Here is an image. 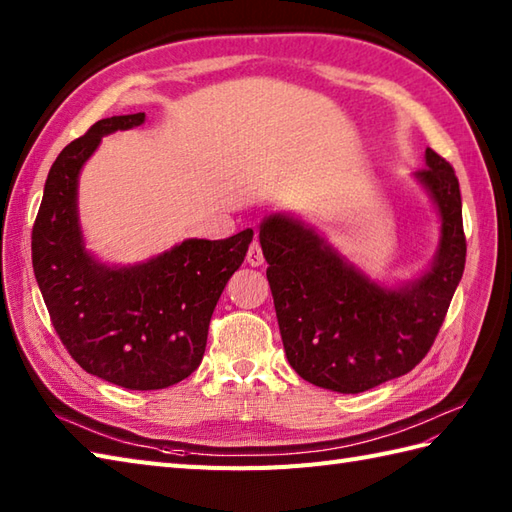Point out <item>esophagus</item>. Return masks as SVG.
Segmentation results:
<instances>
[{
    "instance_id": "obj_1",
    "label": "esophagus",
    "mask_w": 512,
    "mask_h": 512,
    "mask_svg": "<svg viewBox=\"0 0 512 512\" xmlns=\"http://www.w3.org/2000/svg\"><path fill=\"white\" fill-rule=\"evenodd\" d=\"M246 262L250 266H262L264 264V253H262V246H259V242L250 244L248 255H246Z\"/></svg>"
}]
</instances>
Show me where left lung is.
Returning a JSON list of instances; mask_svg holds the SVG:
<instances>
[{
    "instance_id": "1",
    "label": "left lung",
    "mask_w": 512,
    "mask_h": 512,
    "mask_svg": "<svg viewBox=\"0 0 512 512\" xmlns=\"http://www.w3.org/2000/svg\"><path fill=\"white\" fill-rule=\"evenodd\" d=\"M413 178L436 204L440 242L429 268L405 284H378L295 215L259 224L281 341L308 383L361 394L411 372L436 341L466 262L460 182L433 149Z\"/></svg>"
}]
</instances>
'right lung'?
Listing matches in <instances>:
<instances>
[{
	"label": "right lung",
	"mask_w": 512,
	"mask_h": 512,
	"mask_svg": "<svg viewBox=\"0 0 512 512\" xmlns=\"http://www.w3.org/2000/svg\"><path fill=\"white\" fill-rule=\"evenodd\" d=\"M143 123L145 112L103 118L57 156L32 226V268L74 361L107 383L149 391L200 367L211 314L253 228L228 239H184L134 266L96 259L79 224L81 169L103 136Z\"/></svg>",
	"instance_id": "right-lung-1"
}]
</instances>
